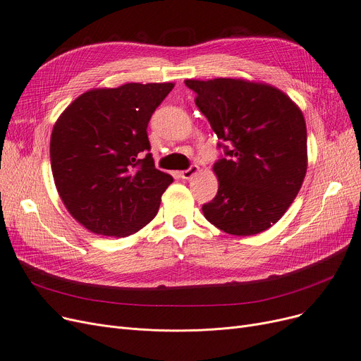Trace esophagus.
Masks as SVG:
<instances>
[{"instance_id":"obj_1","label":"esophagus","mask_w":361,"mask_h":361,"mask_svg":"<svg viewBox=\"0 0 361 361\" xmlns=\"http://www.w3.org/2000/svg\"><path fill=\"white\" fill-rule=\"evenodd\" d=\"M198 171H200V167H198V166H191L188 170H182V171H180V178H182V179H191L192 176L198 175Z\"/></svg>"}]
</instances>
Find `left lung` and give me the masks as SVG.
<instances>
[{
	"label": "left lung",
	"instance_id": "8db88e82",
	"mask_svg": "<svg viewBox=\"0 0 361 361\" xmlns=\"http://www.w3.org/2000/svg\"><path fill=\"white\" fill-rule=\"evenodd\" d=\"M195 104L225 142L213 166L217 195L202 213L220 231L250 236L273 226L289 209L307 171L302 111L283 91L238 78L186 79Z\"/></svg>",
	"mask_w": 361,
	"mask_h": 361
}]
</instances>
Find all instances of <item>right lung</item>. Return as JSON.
<instances>
[{
  "instance_id": "add662e5",
  "label": "right lung",
  "mask_w": 361,
  "mask_h": 361,
  "mask_svg": "<svg viewBox=\"0 0 361 361\" xmlns=\"http://www.w3.org/2000/svg\"><path fill=\"white\" fill-rule=\"evenodd\" d=\"M173 82L92 88L60 114L49 159L57 192L71 216L92 233L123 238L156 217L173 182L154 166L147 126Z\"/></svg>"
}]
</instances>
